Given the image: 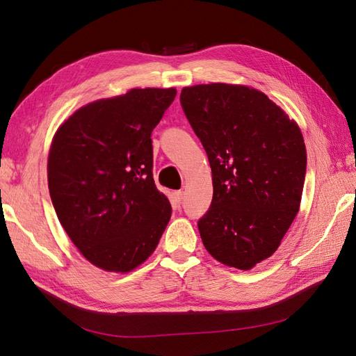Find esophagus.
I'll list each match as a JSON object with an SVG mask.
<instances>
[{
  "label": "esophagus",
  "mask_w": 356,
  "mask_h": 356,
  "mask_svg": "<svg viewBox=\"0 0 356 356\" xmlns=\"http://www.w3.org/2000/svg\"><path fill=\"white\" fill-rule=\"evenodd\" d=\"M175 199H177V202H182V200H184V191H175Z\"/></svg>",
  "instance_id": "obj_1"
}]
</instances>
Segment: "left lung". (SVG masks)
Returning a JSON list of instances; mask_svg holds the SVG:
<instances>
[{
  "label": "left lung",
  "mask_w": 356,
  "mask_h": 356,
  "mask_svg": "<svg viewBox=\"0 0 356 356\" xmlns=\"http://www.w3.org/2000/svg\"><path fill=\"white\" fill-rule=\"evenodd\" d=\"M179 101L212 169V202L197 222L202 242L215 260L248 270L277 250L298 212L303 135L264 93L246 86H193Z\"/></svg>",
  "instance_id": "1"
}]
</instances>
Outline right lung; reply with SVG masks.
Returning a JSON list of instances; mask_svg holds the SVG:
<instances>
[{
    "label": "right lung",
    "instance_id": "right-lung-1",
    "mask_svg": "<svg viewBox=\"0 0 356 356\" xmlns=\"http://www.w3.org/2000/svg\"><path fill=\"white\" fill-rule=\"evenodd\" d=\"M175 89H132L75 111L53 138L51 203L79 251L106 272H131L152 255L172 207L153 178L152 132Z\"/></svg>",
    "mask_w": 356,
    "mask_h": 356
}]
</instances>
